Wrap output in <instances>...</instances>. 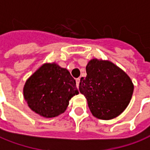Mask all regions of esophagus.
Instances as JSON below:
<instances>
[{
  "label": "esophagus",
  "instance_id": "obj_1",
  "mask_svg": "<svg viewBox=\"0 0 150 150\" xmlns=\"http://www.w3.org/2000/svg\"><path fill=\"white\" fill-rule=\"evenodd\" d=\"M75 81H76V86H77V88H79V82H80V79H76Z\"/></svg>",
  "mask_w": 150,
  "mask_h": 150
}]
</instances>
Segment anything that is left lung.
I'll return each instance as SVG.
<instances>
[{
  "instance_id": "8db88e82",
  "label": "left lung",
  "mask_w": 150,
  "mask_h": 150,
  "mask_svg": "<svg viewBox=\"0 0 150 150\" xmlns=\"http://www.w3.org/2000/svg\"><path fill=\"white\" fill-rule=\"evenodd\" d=\"M87 76L80 79L79 92L84 95L93 116L109 120L119 116L129 104L134 86L125 72L109 61L92 59Z\"/></svg>"
}]
</instances>
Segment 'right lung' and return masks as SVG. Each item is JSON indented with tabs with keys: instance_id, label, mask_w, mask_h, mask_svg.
<instances>
[{
	"instance_id": "1",
	"label": "right lung",
	"mask_w": 150,
	"mask_h": 150,
	"mask_svg": "<svg viewBox=\"0 0 150 150\" xmlns=\"http://www.w3.org/2000/svg\"><path fill=\"white\" fill-rule=\"evenodd\" d=\"M75 79L56 63H45L26 81L23 96L31 110L53 118L67 110L69 100L77 95Z\"/></svg>"
}]
</instances>
